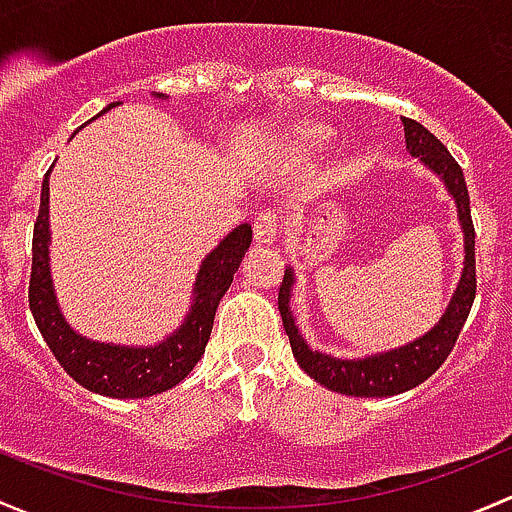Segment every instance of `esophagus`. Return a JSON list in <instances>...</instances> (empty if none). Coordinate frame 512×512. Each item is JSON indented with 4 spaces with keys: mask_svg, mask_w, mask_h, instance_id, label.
Wrapping results in <instances>:
<instances>
[{
    "mask_svg": "<svg viewBox=\"0 0 512 512\" xmlns=\"http://www.w3.org/2000/svg\"><path fill=\"white\" fill-rule=\"evenodd\" d=\"M281 231V219L276 212H263L254 219V241L258 246H271Z\"/></svg>",
    "mask_w": 512,
    "mask_h": 512,
    "instance_id": "1",
    "label": "esophagus"
}]
</instances>
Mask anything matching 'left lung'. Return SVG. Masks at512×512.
<instances>
[{"mask_svg": "<svg viewBox=\"0 0 512 512\" xmlns=\"http://www.w3.org/2000/svg\"><path fill=\"white\" fill-rule=\"evenodd\" d=\"M402 123L407 150L414 157H421L424 165H429L436 175L444 179V184L456 199L458 219H461L463 234H466V266H463L461 283L453 293L451 305L434 330H429L424 337L409 342V345L399 347V350L365 357V360H335V357L313 352L305 345L298 328H295L291 308H288L293 273L286 271L281 288H278V310H281L283 328L291 340L295 360L315 382L333 389V392L347 394V397H392V394L407 392V389H414L416 384L429 379L444 365L453 345H456L463 323L471 313L473 298H476V229H473L471 202H468L461 165L453 160L444 142L434 133H429L424 125L412 118H402Z\"/></svg>", "mask_w": 512, "mask_h": 512, "instance_id": "8db88e82", "label": "left lung"}]
</instances>
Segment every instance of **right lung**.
<instances>
[{
  "label": "right lung",
  "mask_w": 512,
  "mask_h": 512,
  "mask_svg": "<svg viewBox=\"0 0 512 512\" xmlns=\"http://www.w3.org/2000/svg\"><path fill=\"white\" fill-rule=\"evenodd\" d=\"M113 105L110 103V110ZM103 110V113H105ZM251 244V226L241 224L204 258L194 283V305L175 335L155 347H120L86 340L61 318L49 273V172L41 184V207L31 244L29 308L46 345L59 365L81 387L103 397L142 399L172 389L194 370L212 335L219 300L229 291L234 273Z\"/></svg>",
  "instance_id": "right-lung-1"
}]
</instances>
